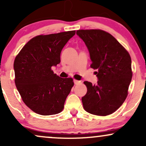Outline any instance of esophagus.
Returning a JSON list of instances; mask_svg holds the SVG:
<instances>
[{
    "label": "esophagus",
    "instance_id": "esophagus-1",
    "mask_svg": "<svg viewBox=\"0 0 146 146\" xmlns=\"http://www.w3.org/2000/svg\"><path fill=\"white\" fill-rule=\"evenodd\" d=\"M81 83V82L79 81V80H74V84L75 85H78L79 84Z\"/></svg>",
    "mask_w": 146,
    "mask_h": 146
}]
</instances>
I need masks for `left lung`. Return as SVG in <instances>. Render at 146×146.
<instances>
[{
  "label": "left lung",
  "instance_id": "8db88e82",
  "mask_svg": "<svg viewBox=\"0 0 146 146\" xmlns=\"http://www.w3.org/2000/svg\"><path fill=\"white\" fill-rule=\"evenodd\" d=\"M92 61L90 67L98 69L97 84H84L87 93L82 98L86 112L106 116L119 108L128 95L132 73L128 52L110 33L100 29L78 30Z\"/></svg>",
  "mask_w": 146,
  "mask_h": 146
}]
</instances>
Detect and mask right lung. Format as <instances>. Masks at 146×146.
<instances>
[{
	"mask_svg": "<svg viewBox=\"0 0 146 146\" xmlns=\"http://www.w3.org/2000/svg\"><path fill=\"white\" fill-rule=\"evenodd\" d=\"M75 31L33 38L23 46L14 63L15 84L22 100L41 115L62 111L65 100L74 85L73 79L53 73L60 62V53Z\"/></svg>",
	"mask_w": 146,
	"mask_h": 146,
	"instance_id": "obj_1",
	"label": "right lung"
}]
</instances>
